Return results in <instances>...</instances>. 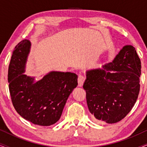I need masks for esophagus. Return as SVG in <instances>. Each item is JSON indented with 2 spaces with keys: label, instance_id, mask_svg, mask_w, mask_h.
<instances>
[{
  "label": "esophagus",
  "instance_id": "obj_1",
  "mask_svg": "<svg viewBox=\"0 0 147 147\" xmlns=\"http://www.w3.org/2000/svg\"><path fill=\"white\" fill-rule=\"evenodd\" d=\"M84 81H85V78H84L83 76L79 75V76H78V86H79V87H82V86H83Z\"/></svg>",
  "mask_w": 147,
  "mask_h": 147
}]
</instances>
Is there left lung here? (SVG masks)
I'll list each match as a JSON object with an SVG mask.
<instances>
[{
	"label": "left lung",
	"mask_w": 147,
	"mask_h": 147,
	"mask_svg": "<svg viewBox=\"0 0 147 147\" xmlns=\"http://www.w3.org/2000/svg\"><path fill=\"white\" fill-rule=\"evenodd\" d=\"M141 63L135 48L124 46L113 61L86 71L83 88L96 121L118 122L129 113L140 91Z\"/></svg>",
	"instance_id": "obj_1"
}]
</instances>
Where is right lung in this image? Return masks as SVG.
Masks as SVG:
<instances>
[{
	"instance_id": "add662e5",
	"label": "right lung",
	"mask_w": 147,
	"mask_h": 147,
	"mask_svg": "<svg viewBox=\"0 0 147 147\" xmlns=\"http://www.w3.org/2000/svg\"><path fill=\"white\" fill-rule=\"evenodd\" d=\"M31 43L24 39L13 51L8 71L13 106L20 116L34 124L50 126L61 117L70 94L78 86V76L71 72L50 71L41 80L28 76L26 64Z\"/></svg>"
}]
</instances>
